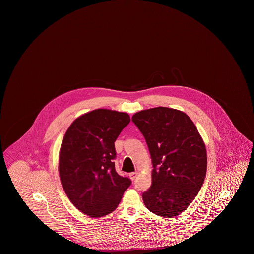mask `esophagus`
Masks as SVG:
<instances>
[{"label":"esophagus","mask_w":254,"mask_h":254,"mask_svg":"<svg viewBox=\"0 0 254 254\" xmlns=\"http://www.w3.org/2000/svg\"><path fill=\"white\" fill-rule=\"evenodd\" d=\"M137 175H138V172H131V173H129V178H130L131 180H135V178L137 177Z\"/></svg>","instance_id":"34e87169"}]
</instances>
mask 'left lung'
Masks as SVG:
<instances>
[{
    "label": "left lung",
    "instance_id": "8db88e82",
    "mask_svg": "<svg viewBox=\"0 0 254 254\" xmlns=\"http://www.w3.org/2000/svg\"><path fill=\"white\" fill-rule=\"evenodd\" d=\"M132 122L145 137L152 160L145 207L162 217L186 210L203 186L206 150L191 119L181 110L158 107L135 113Z\"/></svg>",
    "mask_w": 254,
    "mask_h": 254
}]
</instances>
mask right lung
Returning <instances> with one entry per match:
<instances>
[{
	"label": "right lung",
	"mask_w": 254,
	"mask_h": 254,
	"mask_svg": "<svg viewBox=\"0 0 254 254\" xmlns=\"http://www.w3.org/2000/svg\"><path fill=\"white\" fill-rule=\"evenodd\" d=\"M130 122L129 115L110 109L87 112L73 122L64 136L59 175L73 205L89 217L116 209L130 179L115 170L114 142Z\"/></svg>",
	"instance_id": "1"
}]
</instances>
